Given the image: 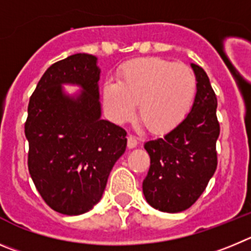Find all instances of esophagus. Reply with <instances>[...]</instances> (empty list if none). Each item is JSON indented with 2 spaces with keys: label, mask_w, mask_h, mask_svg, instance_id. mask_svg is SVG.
Wrapping results in <instances>:
<instances>
[{
  "label": "esophagus",
  "mask_w": 251,
  "mask_h": 251,
  "mask_svg": "<svg viewBox=\"0 0 251 251\" xmlns=\"http://www.w3.org/2000/svg\"><path fill=\"white\" fill-rule=\"evenodd\" d=\"M137 146V140L136 137L132 136V135H128L127 136V148L128 149H134Z\"/></svg>",
  "instance_id": "1"
}]
</instances>
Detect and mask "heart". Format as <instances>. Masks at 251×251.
I'll list each match as a JSON object with an SVG mask.
<instances>
[{"instance_id":"heart-1","label":"heart","mask_w":251,"mask_h":251,"mask_svg":"<svg viewBox=\"0 0 251 251\" xmlns=\"http://www.w3.org/2000/svg\"><path fill=\"white\" fill-rule=\"evenodd\" d=\"M195 95L196 77L190 67L148 57L121 67L117 81H105L102 103L107 116L116 124L128 120L139 103L144 125L151 132L164 134L184 120Z\"/></svg>"}]
</instances>
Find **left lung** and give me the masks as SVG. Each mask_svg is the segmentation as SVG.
Here are the masks:
<instances>
[{"label":"left lung","mask_w":251,"mask_h":251,"mask_svg":"<svg viewBox=\"0 0 251 251\" xmlns=\"http://www.w3.org/2000/svg\"><path fill=\"white\" fill-rule=\"evenodd\" d=\"M196 77V95L190 112L164 137L145 142L150 169L142 181L149 205L164 213L189 209L204 193L218 165L216 96L206 72L190 64Z\"/></svg>","instance_id":"1"}]
</instances>
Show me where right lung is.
Returning a JSON list of instances; mask_svg holds the SVG:
<instances>
[{"mask_svg": "<svg viewBox=\"0 0 251 251\" xmlns=\"http://www.w3.org/2000/svg\"><path fill=\"white\" fill-rule=\"evenodd\" d=\"M100 74L96 56H69L46 70L28 103V171L46 204L65 215L100 201L126 150V131L101 119ZM64 84L80 91L67 94Z\"/></svg>", "mask_w": 251, "mask_h": 251, "instance_id": "right-lung-1", "label": "right lung"}]
</instances>
